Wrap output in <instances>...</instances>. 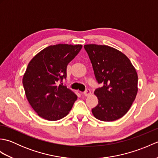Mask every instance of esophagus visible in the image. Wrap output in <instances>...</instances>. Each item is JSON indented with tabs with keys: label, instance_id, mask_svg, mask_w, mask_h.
<instances>
[{
	"label": "esophagus",
	"instance_id": "esophagus-1",
	"mask_svg": "<svg viewBox=\"0 0 158 158\" xmlns=\"http://www.w3.org/2000/svg\"><path fill=\"white\" fill-rule=\"evenodd\" d=\"M83 94H84L85 96H89L90 94H91V90L89 89H87L85 91L83 92Z\"/></svg>",
	"mask_w": 158,
	"mask_h": 158
}]
</instances>
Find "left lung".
Wrapping results in <instances>:
<instances>
[{
  "mask_svg": "<svg viewBox=\"0 0 158 158\" xmlns=\"http://www.w3.org/2000/svg\"><path fill=\"white\" fill-rule=\"evenodd\" d=\"M96 81L102 83L95 89L98 104L92 109L96 119L113 122L125 115L138 92V75L128 58L108 45H85Z\"/></svg>",
  "mask_w": 158,
  "mask_h": 158,
  "instance_id": "8db88e82",
  "label": "left lung"
}]
</instances>
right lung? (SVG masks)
<instances>
[{
    "mask_svg": "<svg viewBox=\"0 0 158 158\" xmlns=\"http://www.w3.org/2000/svg\"><path fill=\"white\" fill-rule=\"evenodd\" d=\"M81 48V45H50L29 62L22 83L26 98L39 117L56 121L71 110L77 96L61 82L66 77L68 64Z\"/></svg>",
    "mask_w": 158,
    "mask_h": 158,
    "instance_id": "add662e5",
    "label": "right lung"
}]
</instances>
